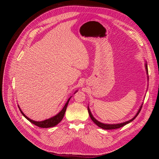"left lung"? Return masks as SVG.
<instances>
[{
    "label": "left lung",
    "mask_w": 159,
    "mask_h": 159,
    "mask_svg": "<svg viewBox=\"0 0 159 159\" xmlns=\"http://www.w3.org/2000/svg\"><path fill=\"white\" fill-rule=\"evenodd\" d=\"M145 66H146L147 72L148 73L147 65L146 64ZM141 108H142V105L141 106L140 109H139V111L137 112V113L135 115V116H134L132 119L129 120V121H128L124 122V123H119V124H104V123H101V122H99V121H97V120H96V119L93 117V116L92 115V114H91V111H90V110H89V107H88V112H89V116H90V118L91 119V120H92V121H93L96 125H98V127H101V128H102V129H103L111 130V129H115L121 128V127H123L124 125H127V124H128V123H131L132 121H133V120L137 117V115H139V113H140L141 110Z\"/></svg>",
    "instance_id": "obj_1"
}]
</instances>
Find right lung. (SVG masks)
Masks as SVG:
<instances>
[{"label":"right lung","mask_w":159,"mask_h":159,"mask_svg":"<svg viewBox=\"0 0 159 159\" xmlns=\"http://www.w3.org/2000/svg\"><path fill=\"white\" fill-rule=\"evenodd\" d=\"M70 98H70V99L68 100V102H67L65 104L64 108L62 109V110L58 114H57L56 116H54V117H52L50 119H46V120H45V121H33V120H32V119L28 118V117H26V115L23 113V112L20 109V111L21 113L24 115V117H25V118H26L28 120V121H29L30 123H33L34 125H35L39 127H41V128L52 127L56 126V125L58 124L61 121L62 119H63V117L64 116L65 112H66V109H67V106H68ZM19 108H20V107H19Z\"/></svg>","instance_id":"add662e5"}]
</instances>
